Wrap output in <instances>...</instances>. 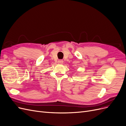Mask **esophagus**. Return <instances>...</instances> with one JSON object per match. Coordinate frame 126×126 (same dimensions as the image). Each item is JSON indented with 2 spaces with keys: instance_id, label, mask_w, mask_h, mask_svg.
Masks as SVG:
<instances>
[{
  "instance_id": "1",
  "label": "esophagus",
  "mask_w": 126,
  "mask_h": 126,
  "mask_svg": "<svg viewBox=\"0 0 126 126\" xmlns=\"http://www.w3.org/2000/svg\"><path fill=\"white\" fill-rule=\"evenodd\" d=\"M58 63H59V64H62V63H63V60H59Z\"/></svg>"
}]
</instances>
